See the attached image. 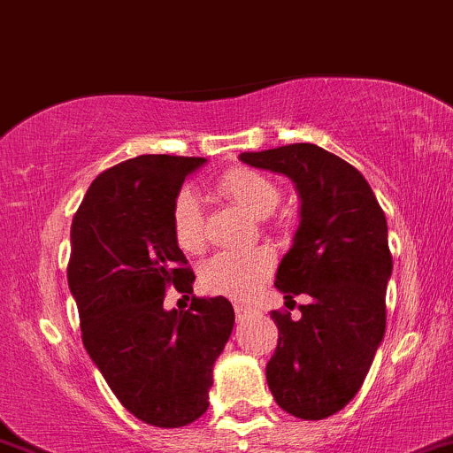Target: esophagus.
Returning <instances> with one entry per match:
<instances>
[{
  "instance_id": "34e87169",
  "label": "esophagus",
  "mask_w": 453,
  "mask_h": 453,
  "mask_svg": "<svg viewBox=\"0 0 453 453\" xmlns=\"http://www.w3.org/2000/svg\"><path fill=\"white\" fill-rule=\"evenodd\" d=\"M234 311H236V319H238V321L247 319V317L253 313L251 306H244V304H236V306H234Z\"/></svg>"
}]
</instances>
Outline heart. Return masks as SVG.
<instances>
[{
	"instance_id": "1",
	"label": "heart",
	"mask_w": 453,
	"mask_h": 453,
	"mask_svg": "<svg viewBox=\"0 0 453 453\" xmlns=\"http://www.w3.org/2000/svg\"><path fill=\"white\" fill-rule=\"evenodd\" d=\"M217 194L264 219L279 204V187L266 174L251 168H232L215 180ZM170 230L176 244L187 253L204 247V215L200 202L191 191H179L170 204ZM274 256L268 247L247 251H221L200 268V288L206 294L247 300L256 294L264 279L273 273Z\"/></svg>"
}]
</instances>
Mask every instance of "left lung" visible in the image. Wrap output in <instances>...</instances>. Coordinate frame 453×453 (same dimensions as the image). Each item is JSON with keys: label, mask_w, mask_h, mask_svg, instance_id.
Listing matches in <instances>:
<instances>
[{"label": "left lung", "mask_w": 453, "mask_h": 453, "mask_svg": "<svg viewBox=\"0 0 453 453\" xmlns=\"http://www.w3.org/2000/svg\"><path fill=\"white\" fill-rule=\"evenodd\" d=\"M241 161L289 176L300 196V226L274 288L288 303L300 294L311 300L296 321L273 311L279 342L266 364L268 388L294 418H330L362 388L386 334V215L366 179L317 144L241 153Z\"/></svg>", "instance_id": "1"}]
</instances>
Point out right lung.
<instances>
[{
  "label": "right lung",
  "instance_id": "1",
  "mask_svg": "<svg viewBox=\"0 0 453 453\" xmlns=\"http://www.w3.org/2000/svg\"><path fill=\"white\" fill-rule=\"evenodd\" d=\"M204 157L140 155L93 180L70 230L67 285L82 345L140 422L179 428L209 409L212 364L234 327L230 300L165 311V289L194 294V270L170 230V204Z\"/></svg>",
  "mask_w": 453,
  "mask_h": 453
}]
</instances>
